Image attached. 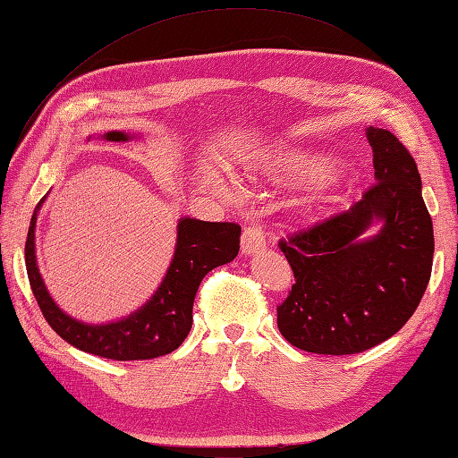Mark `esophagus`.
<instances>
[{
	"mask_svg": "<svg viewBox=\"0 0 458 458\" xmlns=\"http://www.w3.org/2000/svg\"><path fill=\"white\" fill-rule=\"evenodd\" d=\"M266 247V239H264V233L259 225H250L242 231V237H241V250L242 254H259L260 250H264Z\"/></svg>",
	"mask_w": 458,
	"mask_h": 458,
	"instance_id": "obj_1",
	"label": "esophagus"
}]
</instances>
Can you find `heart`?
<instances>
[{
	"label": "heart",
	"mask_w": 458,
	"mask_h": 458,
	"mask_svg": "<svg viewBox=\"0 0 458 458\" xmlns=\"http://www.w3.org/2000/svg\"><path fill=\"white\" fill-rule=\"evenodd\" d=\"M299 173L307 176V178H320L325 176L330 171V163L325 157H310V159H301L297 163ZM332 208V199L330 196L320 191L318 194H315L313 198H309L307 202L303 204V214L310 216V217H325Z\"/></svg>",
	"instance_id": "1"
}]
</instances>
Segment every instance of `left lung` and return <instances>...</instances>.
<instances>
[{"mask_svg":"<svg viewBox=\"0 0 458 458\" xmlns=\"http://www.w3.org/2000/svg\"><path fill=\"white\" fill-rule=\"evenodd\" d=\"M365 136L377 184L344 214L280 241L295 284L277 328L310 353H360L394 336L429 284L433 223L416 161L388 130Z\"/></svg>","mask_w":458,"mask_h":458,"instance_id":"obj_1","label":"left lung"}]
</instances>
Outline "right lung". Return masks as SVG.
<instances>
[{
    "label": "right lung",
    "instance_id": "1",
    "mask_svg": "<svg viewBox=\"0 0 458 458\" xmlns=\"http://www.w3.org/2000/svg\"><path fill=\"white\" fill-rule=\"evenodd\" d=\"M106 141H130L136 136L110 130L100 136ZM87 140H91L89 136ZM44 196L35 214L25 244V264L32 293L52 330L73 348L100 355L106 360L133 361L153 360L174 352L192 328L194 297L208 272L231 262L239 254L241 227L237 223H211L194 217H181L176 225V244L173 260L166 267L161 285L145 303L124 318L89 325L58 307L44 284L37 262V217Z\"/></svg>",
    "mask_w": 458,
    "mask_h": 458
}]
</instances>
